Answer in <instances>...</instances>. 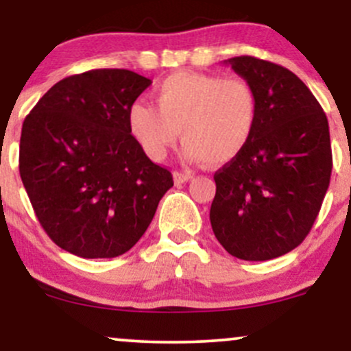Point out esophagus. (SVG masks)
<instances>
[{
  "label": "esophagus",
  "instance_id": "1",
  "mask_svg": "<svg viewBox=\"0 0 351 351\" xmlns=\"http://www.w3.org/2000/svg\"><path fill=\"white\" fill-rule=\"evenodd\" d=\"M193 178L191 173L188 171H175L173 173V180H175L176 184H181V183H186V181H189Z\"/></svg>",
  "mask_w": 351,
  "mask_h": 351
}]
</instances>
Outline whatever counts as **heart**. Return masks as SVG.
Wrapping results in <instances>:
<instances>
[{
  "mask_svg": "<svg viewBox=\"0 0 351 351\" xmlns=\"http://www.w3.org/2000/svg\"><path fill=\"white\" fill-rule=\"evenodd\" d=\"M153 97L156 107L132 104L127 123L155 162L167 156L181 132L188 160L223 167L243 155L259 123V97L243 77L176 72L156 86Z\"/></svg>",
  "mask_w": 351,
  "mask_h": 351,
  "instance_id": "heart-1",
  "label": "heart"
}]
</instances>
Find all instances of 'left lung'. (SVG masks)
<instances>
[{
    "mask_svg": "<svg viewBox=\"0 0 351 351\" xmlns=\"http://www.w3.org/2000/svg\"><path fill=\"white\" fill-rule=\"evenodd\" d=\"M249 80L261 106L251 143L215 173L213 232L237 259L269 261L308 234L332 175L328 120L302 80L279 64L224 60Z\"/></svg>",
    "mask_w": 351,
    "mask_h": 351,
    "instance_id": "1",
    "label": "left lung"
}]
</instances>
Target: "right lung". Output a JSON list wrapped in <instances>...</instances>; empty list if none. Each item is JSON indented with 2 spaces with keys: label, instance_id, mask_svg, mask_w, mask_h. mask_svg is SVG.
Here are the masks:
<instances>
[{
  "label": "right lung",
  "instance_id": "add662e5",
  "mask_svg": "<svg viewBox=\"0 0 351 351\" xmlns=\"http://www.w3.org/2000/svg\"><path fill=\"white\" fill-rule=\"evenodd\" d=\"M150 84L127 69L87 71L59 80L24 119L19 175L64 251L86 259L130 251L173 186L128 130V108Z\"/></svg>",
  "mask_w": 351,
  "mask_h": 351
}]
</instances>
